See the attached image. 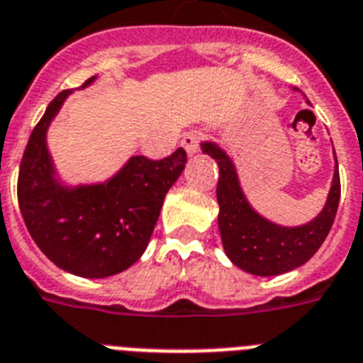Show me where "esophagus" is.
<instances>
[{
	"mask_svg": "<svg viewBox=\"0 0 363 363\" xmlns=\"http://www.w3.org/2000/svg\"><path fill=\"white\" fill-rule=\"evenodd\" d=\"M200 142H202V133L191 131L187 133V135H184V138H182V146L185 147V152L189 153V155H193V153L199 152Z\"/></svg>",
	"mask_w": 363,
	"mask_h": 363,
	"instance_id": "34e87169",
	"label": "esophagus"
}]
</instances>
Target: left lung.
<instances>
[{"mask_svg": "<svg viewBox=\"0 0 363 363\" xmlns=\"http://www.w3.org/2000/svg\"><path fill=\"white\" fill-rule=\"evenodd\" d=\"M202 152L219 164L217 202H219V232L228 259L238 268L253 275H279L306 264L317 253L328 236L337 213L341 182L337 159L332 189L324 210L303 227L286 228L260 217L247 204L238 182L236 168L228 155L211 142L202 144Z\"/></svg>", "mask_w": 363, "mask_h": 363, "instance_id": "1", "label": "left lung"}]
</instances>
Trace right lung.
I'll return each instance as SVG.
<instances>
[{
  "label": "right lung",
  "instance_id": "right-lung-1",
  "mask_svg": "<svg viewBox=\"0 0 363 363\" xmlns=\"http://www.w3.org/2000/svg\"><path fill=\"white\" fill-rule=\"evenodd\" d=\"M69 94H57L31 131L20 161L18 206L33 242L52 262L99 279L140 259L187 153L178 147L163 159L136 155L106 184L62 187L46 150V129Z\"/></svg>",
  "mask_w": 363,
  "mask_h": 363
}]
</instances>
